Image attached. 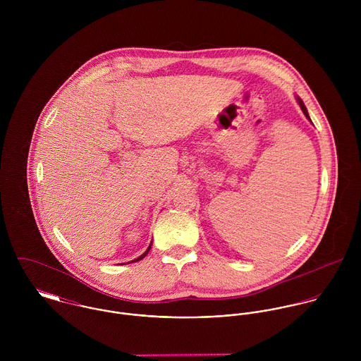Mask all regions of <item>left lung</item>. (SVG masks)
<instances>
[{
    "instance_id": "8db88e82",
    "label": "left lung",
    "mask_w": 361,
    "mask_h": 361,
    "mask_svg": "<svg viewBox=\"0 0 361 361\" xmlns=\"http://www.w3.org/2000/svg\"><path fill=\"white\" fill-rule=\"evenodd\" d=\"M298 102H299V104H300V108H302V111L305 112V115H306V116H307V118H309L310 119L309 114H307V108L305 106V104H303V102H302L300 99H298Z\"/></svg>"
}]
</instances>
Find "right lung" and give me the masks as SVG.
I'll list each match as a JSON object with an SVG mask.
<instances>
[{"instance_id": "1", "label": "right lung", "mask_w": 361, "mask_h": 361, "mask_svg": "<svg viewBox=\"0 0 361 361\" xmlns=\"http://www.w3.org/2000/svg\"><path fill=\"white\" fill-rule=\"evenodd\" d=\"M150 249H152V245H150V246H149V249H147V250H146V252H145V253H143V255H142V256H140V257H137L136 258V259H133V261H130V262H135V261H140V259H143V258L146 257V256H147V253H149V252H150Z\"/></svg>"}]
</instances>
